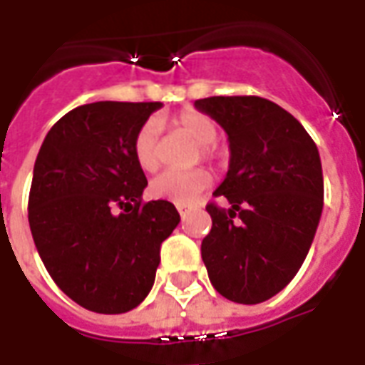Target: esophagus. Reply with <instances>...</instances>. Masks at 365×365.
Masks as SVG:
<instances>
[{"label":"esophagus","mask_w":365,"mask_h":365,"mask_svg":"<svg viewBox=\"0 0 365 365\" xmlns=\"http://www.w3.org/2000/svg\"><path fill=\"white\" fill-rule=\"evenodd\" d=\"M175 207H178V213L182 215V217H183V215H185V213H187V207H185V205H175Z\"/></svg>","instance_id":"34e87169"}]
</instances>
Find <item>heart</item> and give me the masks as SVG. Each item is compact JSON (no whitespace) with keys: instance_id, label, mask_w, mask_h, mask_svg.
Masks as SVG:
<instances>
[{"instance_id":"1","label":"heart","mask_w":365,"mask_h":365,"mask_svg":"<svg viewBox=\"0 0 365 365\" xmlns=\"http://www.w3.org/2000/svg\"><path fill=\"white\" fill-rule=\"evenodd\" d=\"M172 127L199 144V154L207 162L219 158L217 152V136L219 127L213 117L197 109H183L172 119ZM133 154L138 166L144 172H156L160 166V125L156 119H148L136 130L133 140ZM209 185V174L203 168L190 172H164L154 178L150 183L152 197L164 199L175 205H190L201 191Z\"/></svg>"}]
</instances>
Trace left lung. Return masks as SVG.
Instances as JSON below:
<instances>
[{"mask_svg":"<svg viewBox=\"0 0 365 365\" xmlns=\"http://www.w3.org/2000/svg\"><path fill=\"white\" fill-rule=\"evenodd\" d=\"M199 111L229 135L230 164L207 205L213 227L201 258L222 297L256 305L295 277L322 213V168L317 144L291 113L258 96L205 97Z\"/></svg>","mask_w":365,"mask_h":365,"instance_id":"left-lung-1","label":"left lung"}]
</instances>
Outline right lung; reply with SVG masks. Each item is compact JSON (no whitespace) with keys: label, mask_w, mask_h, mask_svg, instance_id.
Segmentation results:
<instances>
[{"label":"right lung","mask_w":365,"mask_h":365,"mask_svg":"<svg viewBox=\"0 0 365 365\" xmlns=\"http://www.w3.org/2000/svg\"><path fill=\"white\" fill-rule=\"evenodd\" d=\"M158 101H97L48 130L36 156L29 225L54 283L88 311L127 313L152 289L160 246L180 222L170 201H143L136 130Z\"/></svg>","instance_id":"obj_1"}]
</instances>
